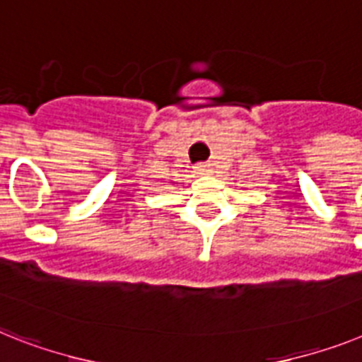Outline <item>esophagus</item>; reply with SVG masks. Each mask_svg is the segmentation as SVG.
I'll use <instances>...</instances> for the list:
<instances>
[{
	"mask_svg": "<svg viewBox=\"0 0 362 362\" xmlns=\"http://www.w3.org/2000/svg\"><path fill=\"white\" fill-rule=\"evenodd\" d=\"M196 170H198V174H211V164L209 163H199L196 164Z\"/></svg>",
	"mask_w": 362,
	"mask_h": 362,
	"instance_id": "esophagus-1",
	"label": "esophagus"
}]
</instances>
